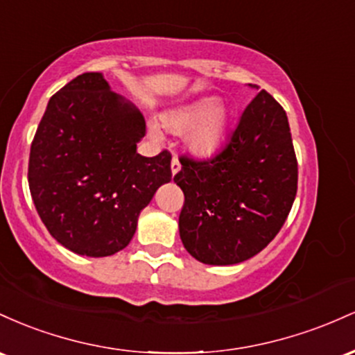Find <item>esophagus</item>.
<instances>
[{
	"instance_id": "1",
	"label": "esophagus",
	"mask_w": 355,
	"mask_h": 355,
	"mask_svg": "<svg viewBox=\"0 0 355 355\" xmlns=\"http://www.w3.org/2000/svg\"><path fill=\"white\" fill-rule=\"evenodd\" d=\"M179 169H181V162H179L178 156H173V161H171V173L178 174Z\"/></svg>"
}]
</instances>
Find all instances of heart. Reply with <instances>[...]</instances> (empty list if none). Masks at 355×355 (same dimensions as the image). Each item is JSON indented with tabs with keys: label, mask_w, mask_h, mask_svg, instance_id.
<instances>
[{
	"label": "heart",
	"mask_w": 355,
	"mask_h": 355,
	"mask_svg": "<svg viewBox=\"0 0 355 355\" xmlns=\"http://www.w3.org/2000/svg\"><path fill=\"white\" fill-rule=\"evenodd\" d=\"M161 125L171 134H186V146L193 154L209 156L228 137L231 114L223 102L205 97L161 114ZM153 134H156L154 127Z\"/></svg>",
	"instance_id": "b5f03b06"
}]
</instances>
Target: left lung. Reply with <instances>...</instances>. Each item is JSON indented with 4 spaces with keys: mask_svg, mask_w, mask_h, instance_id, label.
<instances>
[{
    "mask_svg": "<svg viewBox=\"0 0 355 355\" xmlns=\"http://www.w3.org/2000/svg\"><path fill=\"white\" fill-rule=\"evenodd\" d=\"M179 161V234L191 257L236 265L277 236L295 201L298 167L288 119L268 92L248 103L220 153Z\"/></svg>",
    "mask_w": 355,
    "mask_h": 355,
    "instance_id": "left-lung-1",
    "label": "left lung"
}]
</instances>
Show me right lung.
I'll list each match as a JSON object with an SVG mask.
<instances>
[{"label":"right lung","mask_w":355,"mask_h":355,"mask_svg":"<svg viewBox=\"0 0 355 355\" xmlns=\"http://www.w3.org/2000/svg\"><path fill=\"white\" fill-rule=\"evenodd\" d=\"M144 115L98 71L75 77L46 105L31 142L28 184L43 225L70 252L110 257L169 182L171 154H137Z\"/></svg>","instance_id":"1"}]
</instances>
